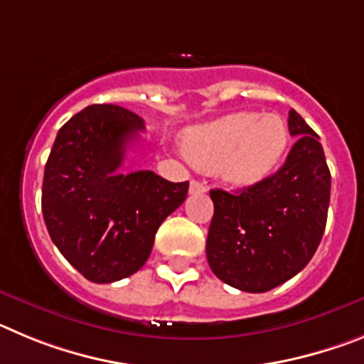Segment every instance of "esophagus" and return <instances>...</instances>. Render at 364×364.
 Instances as JSON below:
<instances>
[{
    "mask_svg": "<svg viewBox=\"0 0 364 364\" xmlns=\"http://www.w3.org/2000/svg\"><path fill=\"white\" fill-rule=\"evenodd\" d=\"M189 193H191V195L205 193V186L202 184V182H198V180H191V182H189Z\"/></svg>",
    "mask_w": 364,
    "mask_h": 364,
    "instance_id": "obj_1",
    "label": "esophagus"
}]
</instances>
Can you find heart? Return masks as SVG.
<instances>
[{
    "label": "heart",
    "instance_id": "1",
    "mask_svg": "<svg viewBox=\"0 0 364 364\" xmlns=\"http://www.w3.org/2000/svg\"><path fill=\"white\" fill-rule=\"evenodd\" d=\"M288 146V127L277 114L235 112L186 131L182 147L200 171L233 186H252L269 175Z\"/></svg>",
    "mask_w": 364,
    "mask_h": 364
}]
</instances>
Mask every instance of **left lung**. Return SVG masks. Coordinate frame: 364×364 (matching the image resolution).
<instances>
[{
	"label": "left lung",
	"mask_w": 364,
	"mask_h": 364,
	"mask_svg": "<svg viewBox=\"0 0 364 364\" xmlns=\"http://www.w3.org/2000/svg\"><path fill=\"white\" fill-rule=\"evenodd\" d=\"M288 129L297 140L275 175L240 191H210V268L222 282L250 294L295 277L311 260L326 226L332 176L319 136L294 109Z\"/></svg>",
	"instance_id": "left-lung-1"
}]
</instances>
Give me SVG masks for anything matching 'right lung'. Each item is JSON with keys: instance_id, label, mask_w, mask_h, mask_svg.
Returning <instances> with one entry per match:
<instances>
[{"instance_id": "add662e5", "label": "right lung", "mask_w": 364, "mask_h": 364, "mask_svg": "<svg viewBox=\"0 0 364 364\" xmlns=\"http://www.w3.org/2000/svg\"><path fill=\"white\" fill-rule=\"evenodd\" d=\"M144 129L129 109L89 105L58 131L45 164V226L91 282L120 281L142 268L160 224L188 197L189 182L175 184L153 171L118 173Z\"/></svg>"}]
</instances>
